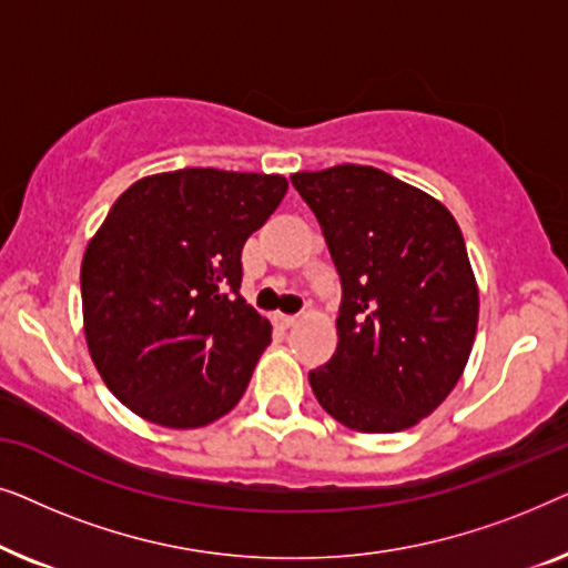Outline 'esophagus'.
Here are the masks:
<instances>
[{
	"label": "esophagus",
	"instance_id": "1",
	"mask_svg": "<svg viewBox=\"0 0 568 568\" xmlns=\"http://www.w3.org/2000/svg\"><path fill=\"white\" fill-rule=\"evenodd\" d=\"M274 323L278 328H292V325L297 323V315H274Z\"/></svg>",
	"mask_w": 568,
	"mask_h": 568
}]
</instances>
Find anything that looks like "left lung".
<instances>
[{
	"mask_svg": "<svg viewBox=\"0 0 568 568\" xmlns=\"http://www.w3.org/2000/svg\"><path fill=\"white\" fill-rule=\"evenodd\" d=\"M341 278L338 346L310 372L321 406L348 429H408L468 364L478 286L455 216L369 165L292 175Z\"/></svg>",
	"mask_w": 568,
	"mask_h": 568,
	"instance_id": "1",
	"label": "left lung"
}]
</instances>
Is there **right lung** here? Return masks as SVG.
Returning <instances> with one entry per match:
<instances>
[{
	"label": "right lung",
	"mask_w": 568,
	"mask_h": 568,
	"mask_svg": "<svg viewBox=\"0 0 568 568\" xmlns=\"http://www.w3.org/2000/svg\"><path fill=\"white\" fill-rule=\"evenodd\" d=\"M286 193L282 175L185 168L136 181L82 258L90 356L108 390L170 429L243 398L271 325L240 294L243 245Z\"/></svg>",
	"instance_id": "1"
}]
</instances>
